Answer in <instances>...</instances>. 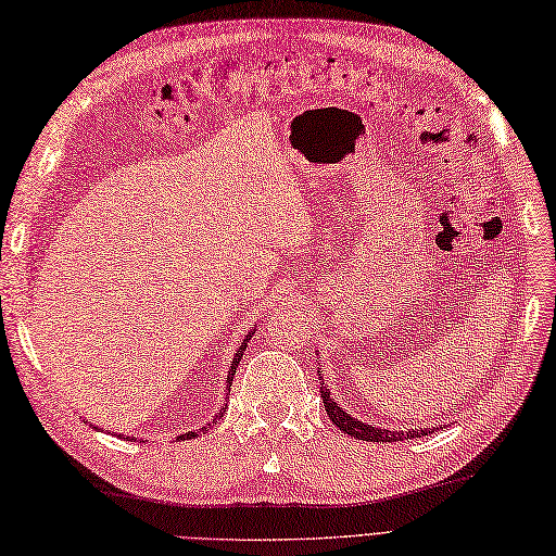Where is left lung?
Segmentation results:
<instances>
[{"mask_svg": "<svg viewBox=\"0 0 556 556\" xmlns=\"http://www.w3.org/2000/svg\"><path fill=\"white\" fill-rule=\"evenodd\" d=\"M320 372V370H317ZM320 394H323V404H325V410L329 420H332V425H337L339 430H344V434H351L356 437V440H363V442H404V440H413V437H420V434H428L430 428H420V430H382V428H372V425H365L363 420L353 418L351 413H346L344 408H341L337 401L329 396V389L320 387Z\"/></svg>", "mask_w": 556, "mask_h": 556, "instance_id": "obj_1", "label": "left lung"}]
</instances>
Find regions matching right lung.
Listing matches in <instances>:
<instances>
[{
    "instance_id": "add662e5",
    "label": "right lung",
    "mask_w": 556,
    "mask_h": 556,
    "mask_svg": "<svg viewBox=\"0 0 556 556\" xmlns=\"http://www.w3.org/2000/svg\"><path fill=\"white\" fill-rule=\"evenodd\" d=\"M253 334H255V329H253V332H248V334H245V339H243V344L239 346V351H236V356H233V361H231V368H229V375H227V389H231V382H233V375H236V368H239V361L243 358V351H245V346H248V341H251V337H253ZM224 408H227V406H222V408H219V413H217V416H215V418H212L210 422H205V425H203V428H200L198 432H195V430H191V432H186V434H179V437H176V440H179V442H181V440H191V437H195V434H200V432H203V434H205V432H207V430L212 428V425H217V420L222 418V413H224ZM119 437H122V434H119Z\"/></svg>"
}]
</instances>
